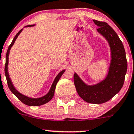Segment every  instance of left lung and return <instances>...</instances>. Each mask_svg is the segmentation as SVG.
<instances>
[{"label":"left lung","mask_w":134,"mask_h":134,"mask_svg":"<svg viewBox=\"0 0 134 134\" xmlns=\"http://www.w3.org/2000/svg\"><path fill=\"white\" fill-rule=\"evenodd\" d=\"M97 32L109 42L111 51L110 67L106 78L96 85H88L76 73L74 82L77 93L83 100L91 104H103L119 93L124 85L127 70V62L123 43L113 29L105 22L93 20Z\"/></svg>","instance_id":"8db88e82"}]
</instances>
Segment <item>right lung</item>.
Wrapping results in <instances>:
<instances>
[{
    "label": "right lung",
    "instance_id": "obj_1",
    "mask_svg": "<svg viewBox=\"0 0 134 134\" xmlns=\"http://www.w3.org/2000/svg\"><path fill=\"white\" fill-rule=\"evenodd\" d=\"M34 25H27V27H31V26H34ZM23 30V29H22L20 31H19L18 33L16 34V35L14 37V39L12 42V43H10V45L9 46V48H8L7 54H6V57H5V75L6 77V79H7V84L8 86H9V89L10 90V91L14 93L15 96L17 97L18 99L20 100L22 102V103H24V104L27 105L29 106H39V105H42L46 104L48 102H49L52 99L53 96L54 95V92H55V89L56 87V85L59 81L61 76L62 75V74H64V72H65V70H63L61 71L60 73H59L58 75L56 76L55 79L54 80V82H53L52 85L51 89L49 92H48L46 96L42 97L40 98H37V99H34V98H30V97H28L24 96V95L22 94L20 92H19L17 90L15 89V87L13 85L12 81H11L10 77H9V74L8 73V63H9V52H10V50L12 47V46L14 45V42H15V40L17 39V37L19 36V35L20 34V33L22 32V30Z\"/></svg>",
    "mask_w": 134,
    "mask_h": 134
}]
</instances>
